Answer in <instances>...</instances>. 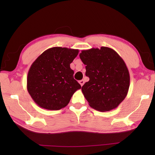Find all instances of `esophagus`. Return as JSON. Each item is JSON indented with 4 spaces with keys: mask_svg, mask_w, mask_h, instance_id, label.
<instances>
[{
    "mask_svg": "<svg viewBox=\"0 0 155 155\" xmlns=\"http://www.w3.org/2000/svg\"><path fill=\"white\" fill-rule=\"evenodd\" d=\"M78 83H79L81 86V87H82V86L84 85V83H85V81H84L83 80H81V81H78Z\"/></svg>",
    "mask_w": 155,
    "mask_h": 155,
    "instance_id": "obj_1",
    "label": "esophagus"
}]
</instances>
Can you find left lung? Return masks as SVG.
I'll return each instance as SVG.
<instances>
[{"label": "left lung", "instance_id": "obj_1", "mask_svg": "<svg viewBox=\"0 0 155 155\" xmlns=\"http://www.w3.org/2000/svg\"><path fill=\"white\" fill-rule=\"evenodd\" d=\"M79 56L86 65L85 75L90 78L81 88L90 106L99 111L118 107L130 86L129 72L124 60L114 50L104 46L83 50Z\"/></svg>", "mask_w": 155, "mask_h": 155}]
</instances>
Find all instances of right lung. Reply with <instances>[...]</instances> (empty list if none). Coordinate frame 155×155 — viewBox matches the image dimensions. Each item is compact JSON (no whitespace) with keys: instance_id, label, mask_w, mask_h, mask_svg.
<instances>
[{"instance_id":"1","label":"right lung","mask_w":155,"mask_h":155,"mask_svg":"<svg viewBox=\"0 0 155 155\" xmlns=\"http://www.w3.org/2000/svg\"><path fill=\"white\" fill-rule=\"evenodd\" d=\"M78 52V49L53 47L41 53L31 65L27 90L39 107L48 110L61 109L81 88L70 66Z\"/></svg>"}]
</instances>
